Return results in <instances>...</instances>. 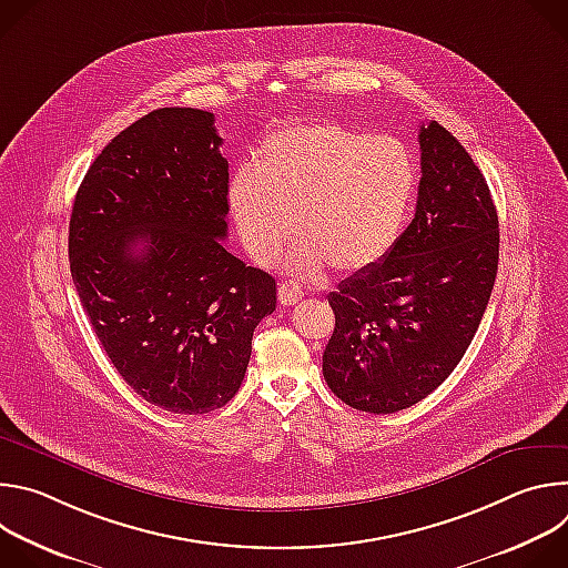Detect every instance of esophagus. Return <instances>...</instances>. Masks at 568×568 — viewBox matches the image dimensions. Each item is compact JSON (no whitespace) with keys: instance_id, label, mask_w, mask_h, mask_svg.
<instances>
[{"instance_id":"1","label":"esophagus","mask_w":568,"mask_h":568,"mask_svg":"<svg viewBox=\"0 0 568 568\" xmlns=\"http://www.w3.org/2000/svg\"><path fill=\"white\" fill-rule=\"evenodd\" d=\"M301 294H303L301 285H296V283H292V281H283V283L278 285V301H281V305H294V303H298Z\"/></svg>"}]
</instances>
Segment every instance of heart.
Here are the masks:
<instances>
[{"label": "heart", "mask_w": 568, "mask_h": 568, "mask_svg": "<svg viewBox=\"0 0 568 568\" xmlns=\"http://www.w3.org/2000/svg\"><path fill=\"white\" fill-rule=\"evenodd\" d=\"M416 195V164L393 136L342 123H298L270 134L229 184V204L247 252L272 263L294 233L287 265L339 274L382 261L397 242Z\"/></svg>", "instance_id": "1"}]
</instances>
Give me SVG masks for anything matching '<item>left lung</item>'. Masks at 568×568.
Segmentation results:
<instances>
[{
	"mask_svg": "<svg viewBox=\"0 0 568 568\" xmlns=\"http://www.w3.org/2000/svg\"><path fill=\"white\" fill-rule=\"evenodd\" d=\"M418 204L375 265L328 296L323 377L348 407L395 414L436 390L471 344L499 267V217L483 173L440 123L420 128Z\"/></svg>",
	"mask_w": 568,
	"mask_h": 568,
	"instance_id": "1",
	"label": "left lung"
}]
</instances>
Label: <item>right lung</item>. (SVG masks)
<instances>
[{
    "label": "right lung",
    "mask_w": 568,
    "mask_h": 568,
    "mask_svg": "<svg viewBox=\"0 0 568 568\" xmlns=\"http://www.w3.org/2000/svg\"><path fill=\"white\" fill-rule=\"evenodd\" d=\"M215 116L161 108L116 134L80 184L69 267L119 375L171 414L237 393L276 281L222 245L229 164Z\"/></svg>",
    "instance_id": "right-lung-1"
}]
</instances>
